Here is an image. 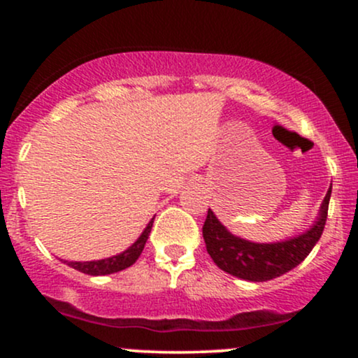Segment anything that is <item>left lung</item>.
<instances>
[{
	"instance_id": "8db88e82",
	"label": "left lung",
	"mask_w": 358,
	"mask_h": 358,
	"mask_svg": "<svg viewBox=\"0 0 358 358\" xmlns=\"http://www.w3.org/2000/svg\"><path fill=\"white\" fill-rule=\"evenodd\" d=\"M330 195L331 188H328L322 207H320L318 219L311 225V229L293 239L271 242V244H257V242L234 236L208 208L202 229L207 252L210 254L213 262L222 271L236 278L254 282L279 278L281 274H286L287 271L296 268L301 261H305V257L320 241L324 224H327Z\"/></svg>"
}]
</instances>
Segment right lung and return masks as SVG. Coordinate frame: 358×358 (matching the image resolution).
<instances>
[{"label": "right lung", "mask_w": 358, "mask_h": 358, "mask_svg": "<svg viewBox=\"0 0 358 358\" xmlns=\"http://www.w3.org/2000/svg\"><path fill=\"white\" fill-rule=\"evenodd\" d=\"M153 220L155 219H151L150 224L146 225V229L143 231L141 236L138 237V241L134 242L131 248H127L124 252L117 254V256L101 259V261H85V262L65 261V262H67V266H71V268L80 271V273L84 274H89V276H106V274L119 273V271L129 268V266H133L134 262L138 261V257L141 256L148 237H150L151 227H153Z\"/></svg>", "instance_id": "obj_1"}]
</instances>
